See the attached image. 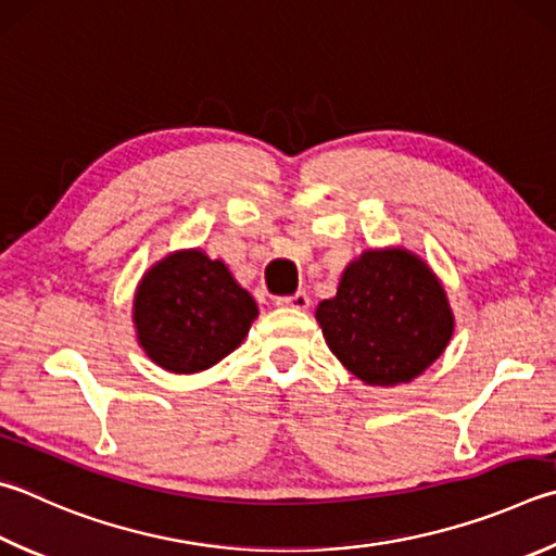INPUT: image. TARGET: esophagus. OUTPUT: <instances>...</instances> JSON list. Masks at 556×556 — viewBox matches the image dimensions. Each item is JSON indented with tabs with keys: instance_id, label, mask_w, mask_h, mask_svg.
Instances as JSON below:
<instances>
[{
	"instance_id": "esophagus-1",
	"label": "esophagus",
	"mask_w": 556,
	"mask_h": 556,
	"mask_svg": "<svg viewBox=\"0 0 556 556\" xmlns=\"http://www.w3.org/2000/svg\"><path fill=\"white\" fill-rule=\"evenodd\" d=\"M275 304L279 306V308H294V311H306L308 306H311V299H308V294L306 291H296V294H291V296H277V301Z\"/></svg>"
}]
</instances>
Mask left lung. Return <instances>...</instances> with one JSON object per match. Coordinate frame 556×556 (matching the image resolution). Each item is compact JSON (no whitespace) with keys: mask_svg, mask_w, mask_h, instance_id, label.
<instances>
[{"mask_svg":"<svg viewBox=\"0 0 556 556\" xmlns=\"http://www.w3.org/2000/svg\"><path fill=\"white\" fill-rule=\"evenodd\" d=\"M328 348L371 387H396L422 375L452 338L445 289L408 250H367L318 304Z\"/></svg>","mask_w":556,"mask_h":556,"instance_id":"obj_1","label":"left lung"}]
</instances>
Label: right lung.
<instances>
[{
	"mask_svg": "<svg viewBox=\"0 0 556 556\" xmlns=\"http://www.w3.org/2000/svg\"><path fill=\"white\" fill-rule=\"evenodd\" d=\"M257 304L220 260L201 250L165 257L136 291L134 320L140 348L175 375L214 367L248 336Z\"/></svg>",
	"mask_w": 556,
	"mask_h": 556,
	"instance_id": "right-lung-1",
	"label": "right lung"
}]
</instances>
